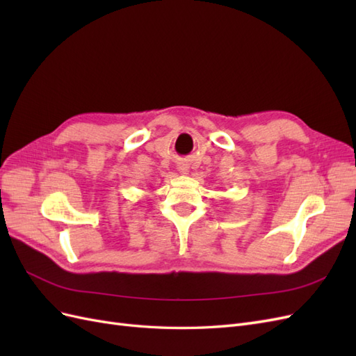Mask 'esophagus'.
Returning <instances> with one entry per match:
<instances>
[{
    "instance_id": "34e87169",
    "label": "esophagus",
    "mask_w": 356,
    "mask_h": 356,
    "mask_svg": "<svg viewBox=\"0 0 356 356\" xmlns=\"http://www.w3.org/2000/svg\"><path fill=\"white\" fill-rule=\"evenodd\" d=\"M178 170H179V174H188V166L181 163V165H178Z\"/></svg>"
}]
</instances>
